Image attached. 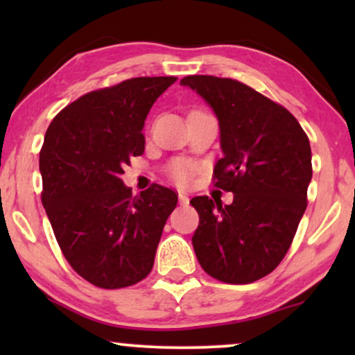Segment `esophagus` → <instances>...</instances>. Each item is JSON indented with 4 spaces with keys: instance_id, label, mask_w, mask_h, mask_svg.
Returning a JSON list of instances; mask_svg holds the SVG:
<instances>
[{
    "instance_id": "obj_1",
    "label": "esophagus",
    "mask_w": 355,
    "mask_h": 355,
    "mask_svg": "<svg viewBox=\"0 0 355 355\" xmlns=\"http://www.w3.org/2000/svg\"><path fill=\"white\" fill-rule=\"evenodd\" d=\"M178 197H179V203H181V205H187V203H189V196H187L186 192H179Z\"/></svg>"
}]
</instances>
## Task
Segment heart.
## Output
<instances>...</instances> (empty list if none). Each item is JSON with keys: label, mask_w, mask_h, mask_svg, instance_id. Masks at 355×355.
<instances>
[{"label": "heart", "mask_w": 355, "mask_h": 355, "mask_svg": "<svg viewBox=\"0 0 355 355\" xmlns=\"http://www.w3.org/2000/svg\"><path fill=\"white\" fill-rule=\"evenodd\" d=\"M171 173L178 182H187L191 178V166L186 162H176L171 166Z\"/></svg>", "instance_id": "obj_1"}]
</instances>
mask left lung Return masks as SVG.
I'll list each match as a JSON object with an SVG mask.
<instances>
[{
  "label": "left lung",
  "mask_w": 355,
  "mask_h": 355,
  "mask_svg": "<svg viewBox=\"0 0 355 355\" xmlns=\"http://www.w3.org/2000/svg\"><path fill=\"white\" fill-rule=\"evenodd\" d=\"M220 124L223 158L215 186L234 193L231 205L193 197L198 227L192 245L213 278L249 284L284 259L307 208L312 150L297 119L249 85L213 76H187Z\"/></svg>",
  "instance_id": "8db88e82"
}]
</instances>
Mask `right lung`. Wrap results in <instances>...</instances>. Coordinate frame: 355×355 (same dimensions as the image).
Listing matches in <instances>:
<instances>
[{
  "instance_id": "obj_1",
  "label": "right lung",
  "mask_w": 355,
  "mask_h": 355,
  "mask_svg": "<svg viewBox=\"0 0 355 355\" xmlns=\"http://www.w3.org/2000/svg\"><path fill=\"white\" fill-rule=\"evenodd\" d=\"M178 77H135L67 105L40 152L42 202L69 265L103 289L142 281L178 196L155 184L132 196L121 176L145 150V119Z\"/></svg>"
}]
</instances>
